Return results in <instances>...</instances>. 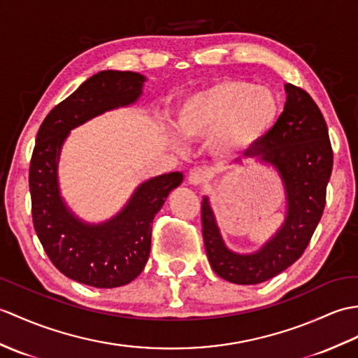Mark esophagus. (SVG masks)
<instances>
[{"mask_svg":"<svg viewBox=\"0 0 358 358\" xmlns=\"http://www.w3.org/2000/svg\"><path fill=\"white\" fill-rule=\"evenodd\" d=\"M207 178H209V172H207L206 168H194L189 171V176H187V181L190 185L198 186L204 182Z\"/></svg>","mask_w":358,"mask_h":358,"instance_id":"1","label":"esophagus"}]
</instances>
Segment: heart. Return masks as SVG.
I'll return each instance as SVG.
<instances>
[{"instance_id":"1","label":"heart","mask_w":358,"mask_h":358,"mask_svg":"<svg viewBox=\"0 0 358 358\" xmlns=\"http://www.w3.org/2000/svg\"><path fill=\"white\" fill-rule=\"evenodd\" d=\"M280 114L282 102L271 88L243 79H221L182 99L176 128L186 140L209 138L215 155L231 157L259 145Z\"/></svg>"}]
</instances>
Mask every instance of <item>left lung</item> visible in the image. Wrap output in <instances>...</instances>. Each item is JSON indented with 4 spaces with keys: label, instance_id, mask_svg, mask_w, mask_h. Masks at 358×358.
<instances>
[{
    "label": "left lung",
    "instance_id": "left-lung-1",
    "mask_svg": "<svg viewBox=\"0 0 358 358\" xmlns=\"http://www.w3.org/2000/svg\"><path fill=\"white\" fill-rule=\"evenodd\" d=\"M287 102L276 127L245 157L271 166L285 190V220L259 250L238 253L221 236L209 198L201 203L204 247L220 278L238 285H255L287 270L305 252L325 209L332 171L327 122L311 96L285 84Z\"/></svg>",
    "mask_w": 358,
    "mask_h": 358
}]
</instances>
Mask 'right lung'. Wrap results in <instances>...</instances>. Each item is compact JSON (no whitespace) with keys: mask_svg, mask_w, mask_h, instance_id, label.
<instances>
[{"mask_svg":"<svg viewBox=\"0 0 358 358\" xmlns=\"http://www.w3.org/2000/svg\"><path fill=\"white\" fill-rule=\"evenodd\" d=\"M145 82L143 74L134 71H99L48 113L36 136L29 172L33 226L55 267L90 287H122L143 271L151 252L154 217L171 190L181 185L182 173L169 172L143 181L114 217L87 222L61 195V151L71 129L136 103Z\"/></svg>","mask_w":358,"mask_h":358,"instance_id":"add662e5","label":"right lung"}]
</instances>
